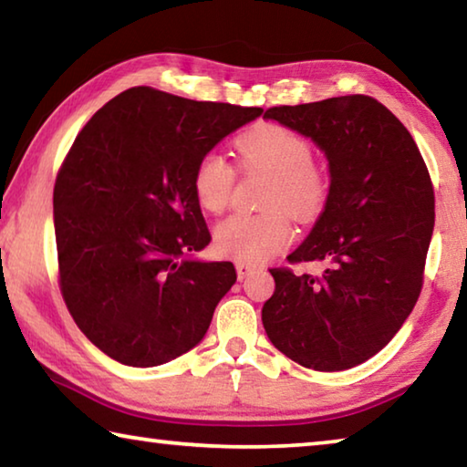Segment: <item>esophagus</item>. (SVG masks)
Returning <instances> with one entry per match:
<instances>
[{
	"mask_svg": "<svg viewBox=\"0 0 467 467\" xmlns=\"http://www.w3.org/2000/svg\"><path fill=\"white\" fill-rule=\"evenodd\" d=\"M234 267H236V275H239V280H243V278H247V275L253 272V264H247V262H236L234 264Z\"/></svg>",
	"mask_w": 467,
	"mask_h": 467,
	"instance_id": "esophagus-1",
	"label": "esophagus"
}]
</instances>
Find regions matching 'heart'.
I'll use <instances>...</instances> for the list:
<instances>
[{
    "label": "heart",
    "mask_w": 467,
    "mask_h": 467,
    "mask_svg": "<svg viewBox=\"0 0 467 467\" xmlns=\"http://www.w3.org/2000/svg\"><path fill=\"white\" fill-rule=\"evenodd\" d=\"M244 171L270 175L262 214H234L214 231V247L220 255L239 262H262L286 249L295 228L290 216L311 223L326 208L329 175L313 158V144L303 133L282 123H255L234 140ZM236 171L218 150H210L195 162L192 189L200 208L223 214L231 203Z\"/></svg>",
    "instance_id": "b5f03b06"
}]
</instances>
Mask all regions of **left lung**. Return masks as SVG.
<instances>
[{"label": "left lung", "mask_w": 467, "mask_h": 467, "mask_svg": "<svg viewBox=\"0 0 467 467\" xmlns=\"http://www.w3.org/2000/svg\"><path fill=\"white\" fill-rule=\"evenodd\" d=\"M264 117L311 138L331 175L319 220L286 257L327 270L272 267L265 334L306 368H352L389 344L420 296L434 226L429 169L398 117L367 94L280 105Z\"/></svg>", "instance_id": "obj_1"}]
</instances>
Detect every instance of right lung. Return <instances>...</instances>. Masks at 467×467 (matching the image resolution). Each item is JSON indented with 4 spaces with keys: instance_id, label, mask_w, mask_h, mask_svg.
<instances>
[{
    "instance_id": "right-lung-1",
    "label": "right lung",
    "mask_w": 467,
    "mask_h": 467,
    "mask_svg": "<svg viewBox=\"0 0 467 467\" xmlns=\"http://www.w3.org/2000/svg\"><path fill=\"white\" fill-rule=\"evenodd\" d=\"M262 110L136 86L76 136L53 189L59 290L107 357L158 367L205 336L236 272L187 259L212 241L193 167Z\"/></svg>"
}]
</instances>
